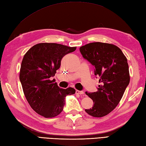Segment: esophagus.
Returning <instances> with one entry per match:
<instances>
[{"label":"esophagus","instance_id":"obj_1","mask_svg":"<svg viewBox=\"0 0 146 146\" xmlns=\"http://www.w3.org/2000/svg\"><path fill=\"white\" fill-rule=\"evenodd\" d=\"M76 94H79V95H84V92L80 91V90H76Z\"/></svg>","mask_w":146,"mask_h":146}]
</instances>
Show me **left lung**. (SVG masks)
Masks as SVG:
<instances>
[{"instance_id":"obj_1","label":"left lung","mask_w":146,"mask_h":146,"mask_svg":"<svg viewBox=\"0 0 146 146\" xmlns=\"http://www.w3.org/2000/svg\"><path fill=\"white\" fill-rule=\"evenodd\" d=\"M80 51L94 66L95 75L100 83L97 92H86L94 105L85 111L95 117L107 115L119 104L129 84L127 60L119 48L108 43H89L80 47Z\"/></svg>"}]
</instances>
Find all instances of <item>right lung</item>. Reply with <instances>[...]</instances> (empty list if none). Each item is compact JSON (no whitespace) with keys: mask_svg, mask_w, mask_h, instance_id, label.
Here are the masks:
<instances>
[{"mask_svg":"<svg viewBox=\"0 0 146 146\" xmlns=\"http://www.w3.org/2000/svg\"><path fill=\"white\" fill-rule=\"evenodd\" d=\"M76 50L56 43H39L30 48L22 61L19 79L24 95L36 113L46 118L57 116L63 110L65 98L75 94L69 87L61 88L51 80L64 55Z\"/></svg>","mask_w":146,"mask_h":146,"instance_id":"1","label":"right lung"}]
</instances>
